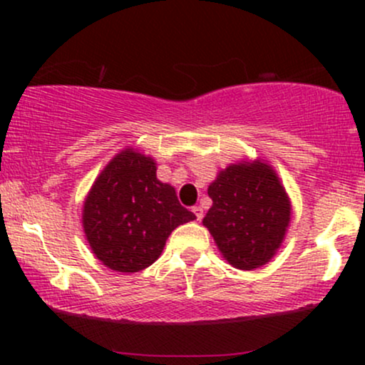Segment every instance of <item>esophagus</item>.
<instances>
[{"label":"esophagus","mask_w":365,"mask_h":365,"mask_svg":"<svg viewBox=\"0 0 365 365\" xmlns=\"http://www.w3.org/2000/svg\"><path fill=\"white\" fill-rule=\"evenodd\" d=\"M192 211H194V215L199 221L204 217V211H202V207H200V206H194V207H192Z\"/></svg>","instance_id":"1"}]
</instances>
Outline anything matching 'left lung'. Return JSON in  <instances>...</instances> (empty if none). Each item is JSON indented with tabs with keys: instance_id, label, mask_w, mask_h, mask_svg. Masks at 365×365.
Returning <instances> with one entry per match:
<instances>
[{
	"instance_id": "left-lung-1",
	"label": "left lung",
	"mask_w": 365,
	"mask_h": 365,
	"mask_svg": "<svg viewBox=\"0 0 365 365\" xmlns=\"http://www.w3.org/2000/svg\"><path fill=\"white\" fill-rule=\"evenodd\" d=\"M212 206L202 223L221 254L238 269H254L273 257L290 223V202L273 168L238 163L207 188Z\"/></svg>"
}]
</instances>
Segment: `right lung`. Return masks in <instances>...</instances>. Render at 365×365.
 Wrapping results in <instances>:
<instances>
[{
  "label": "right lung",
  "mask_w": 365,
  "mask_h": 365,
  "mask_svg": "<svg viewBox=\"0 0 365 365\" xmlns=\"http://www.w3.org/2000/svg\"><path fill=\"white\" fill-rule=\"evenodd\" d=\"M83 232L92 252L120 273L145 269L161 255L175 228L195 220L175 188L156 178V163L121 150L92 185L83 206Z\"/></svg>",
  "instance_id": "right-lung-1"
}]
</instances>
